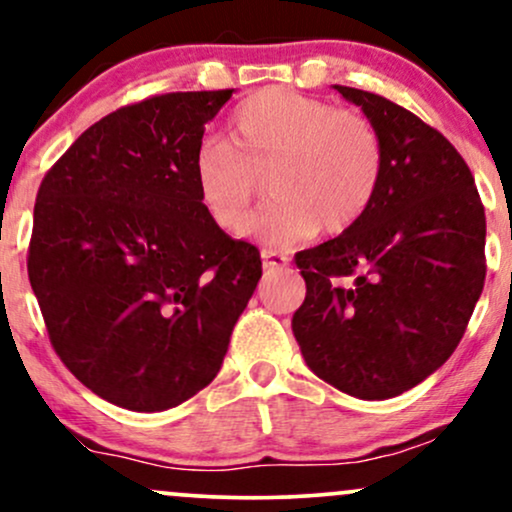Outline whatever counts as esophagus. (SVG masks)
<instances>
[{
  "label": "esophagus",
  "instance_id": "34e87169",
  "mask_svg": "<svg viewBox=\"0 0 512 512\" xmlns=\"http://www.w3.org/2000/svg\"><path fill=\"white\" fill-rule=\"evenodd\" d=\"M262 262H264V269H284L286 264H289V257H286L284 252H279L274 248H264L262 250Z\"/></svg>",
  "mask_w": 512,
  "mask_h": 512
}]
</instances>
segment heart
<instances>
[{
	"instance_id": "1",
	"label": "heart",
	"mask_w": 512,
	"mask_h": 512,
	"mask_svg": "<svg viewBox=\"0 0 512 512\" xmlns=\"http://www.w3.org/2000/svg\"><path fill=\"white\" fill-rule=\"evenodd\" d=\"M383 142L368 117L289 88H262L233 110L228 142L197 146L199 202L221 231L243 236L260 180L272 202L252 221L264 243L286 245L317 226L342 233L370 209L383 180Z\"/></svg>"
}]
</instances>
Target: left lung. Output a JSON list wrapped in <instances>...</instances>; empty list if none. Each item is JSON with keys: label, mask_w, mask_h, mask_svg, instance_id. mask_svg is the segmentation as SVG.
Returning a JSON list of instances; mask_svg holds the SVG:
<instances>
[{"label": "left lung", "mask_w": 512, "mask_h": 512, "mask_svg": "<svg viewBox=\"0 0 512 512\" xmlns=\"http://www.w3.org/2000/svg\"><path fill=\"white\" fill-rule=\"evenodd\" d=\"M378 129L383 180L342 236L293 257V337L317 378L358 399L419 385L460 344L486 279L484 204L460 151L378 93L334 86Z\"/></svg>", "instance_id": "obj_1"}]
</instances>
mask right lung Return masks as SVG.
I'll return each instance as SVG.
<instances>
[{
	"mask_svg": "<svg viewBox=\"0 0 512 512\" xmlns=\"http://www.w3.org/2000/svg\"><path fill=\"white\" fill-rule=\"evenodd\" d=\"M231 96L122 105L38 187L28 279L50 344L117 407L163 411L204 390L262 276L260 250L211 223L192 175L204 125Z\"/></svg>",
	"mask_w": 512,
	"mask_h": 512,
	"instance_id": "obj_1",
	"label": "right lung"
}]
</instances>
